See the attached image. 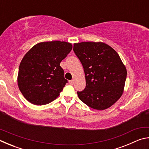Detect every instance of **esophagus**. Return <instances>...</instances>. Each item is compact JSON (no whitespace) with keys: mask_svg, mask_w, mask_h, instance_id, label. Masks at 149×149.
<instances>
[{"mask_svg":"<svg viewBox=\"0 0 149 149\" xmlns=\"http://www.w3.org/2000/svg\"><path fill=\"white\" fill-rule=\"evenodd\" d=\"M69 84H70V85H73V84H74V80H70V81H69Z\"/></svg>","mask_w":149,"mask_h":149,"instance_id":"1","label":"esophagus"}]
</instances>
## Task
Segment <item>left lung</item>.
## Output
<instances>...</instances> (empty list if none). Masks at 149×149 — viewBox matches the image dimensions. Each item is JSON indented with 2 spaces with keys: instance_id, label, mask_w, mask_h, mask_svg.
I'll use <instances>...</instances> for the list:
<instances>
[{
  "instance_id": "left-lung-1",
  "label": "left lung",
  "mask_w": 149,
  "mask_h": 149,
  "mask_svg": "<svg viewBox=\"0 0 149 149\" xmlns=\"http://www.w3.org/2000/svg\"><path fill=\"white\" fill-rule=\"evenodd\" d=\"M74 51L84 67L86 87L79 99L98 110L112 106L122 95L127 70L116 51L102 42L74 43Z\"/></svg>"
}]
</instances>
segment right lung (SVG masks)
Instances as JSON below:
<instances>
[{
  "instance_id": "add662e5",
  "label": "right lung",
  "mask_w": 149,
  "mask_h": 149,
  "mask_svg": "<svg viewBox=\"0 0 149 149\" xmlns=\"http://www.w3.org/2000/svg\"><path fill=\"white\" fill-rule=\"evenodd\" d=\"M72 49L68 42H41L25 54L19 66L17 85L27 100L44 105L58 97L68 82L60 64Z\"/></svg>"
}]
</instances>
